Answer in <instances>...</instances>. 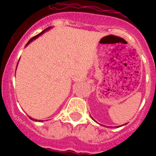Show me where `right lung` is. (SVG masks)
Masks as SVG:
<instances>
[{"label":"right lung","instance_id":"obj_1","mask_svg":"<svg viewBox=\"0 0 156 156\" xmlns=\"http://www.w3.org/2000/svg\"><path fill=\"white\" fill-rule=\"evenodd\" d=\"M49 28H50V27L47 28V29H45V30H43L42 32H40V34H39V35H35V36H34V37H32V38H31V39H30V40H29V41H28V43H27V45H28V44H30V42H31V41H33V40H35V39H36V38H37V37H39V36H40V35H42L43 33H44V32H45V31H46V30H48V29H49ZM27 45H26V46H27ZM30 119H31V120H33V121H37V120H35V119H33V118H31V117H30Z\"/></svg>","mask_w":156,"mask_h":156}]
</instances>
